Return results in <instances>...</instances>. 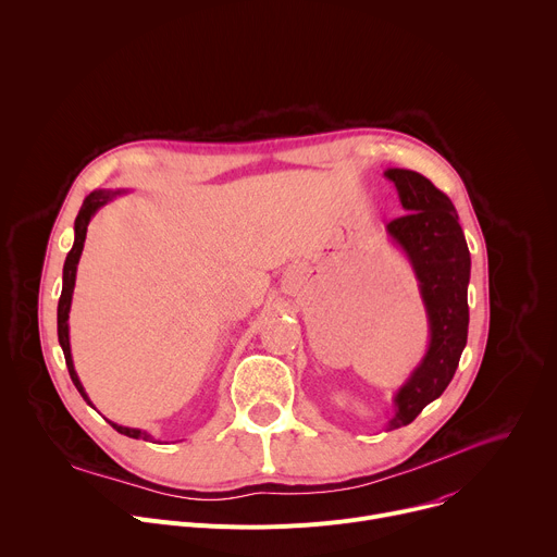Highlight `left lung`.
<instances>
[{"mask_svg": "<svg viewBox=\"0 0 557 557\" xmlns=\"http://www.w3.org/2000/svg\"><path fill=\"white\" fill-rule=\"evenodd\" d=\"M408 211L387 222L419 280L430 322V346L423 361L394 396V417L387 430L412 423L449 385L467 344L469 249L451 200L425 176L410 170H387Z\"/></svg>", "mask_w": 557, "mask_h": 557, "instance_id": "1", "label": "left lung"}]
</instances>
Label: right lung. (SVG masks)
<instances>
[{
    "instance_id": "1",
    "label": "right lung",
    "mask_w": 557,
    "mask_h": 557,
    "mask_svg": "<svg viewBox=\"0 0 557 557\" xmlns=\"http://www.w3.org/2000/svg\"><path fill=\"white\" fill-rule=\"evenodd\" d=\"M116 194L112 191H92L82 209H78V215L74 220V245L65 258V264H63V288H61V297H59V308H57V335H59V344H61V350H63V357H65V366H67V372H70V379L72 383L76 385L78 394L84 396V399L90 404L88 394L82 385V381H78L76 372H74V363H72V355H70V335H67V312H70V304H72V293H74V280H76V264H78V258H82V251H84V243H86V233H88V224L92 220V215L114 198ZM92 406V404H90ZM110 425L119 432V434H125L129 438H143V441H149L151 436L147 432H140V430H134V428H123V425H116L110 421Z\"/></svg>"
}]
</instances>
